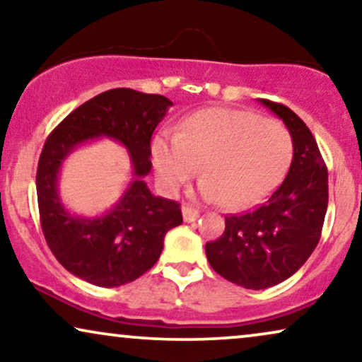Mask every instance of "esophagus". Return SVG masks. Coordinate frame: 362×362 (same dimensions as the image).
Segmentation results:
<instances>
[{
    "instance_id": "1",
    "label": "esophagus",
    "mask_w": 362,
    "mask_h": 362,
    "mask_svg": "<svg viewBox=\"0 0 362 362\" xmlns=\"http://www.w3.org/2000/svg\"><path fill=\"white\" fill-rule=\"evenodd\" d=\"M197 217H199V212L194 207L182 206V219H185V222H194Z\"/></svg>"
}]
</instances>
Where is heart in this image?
Masks as SVG:
<instances>
[{
	"mask_svg": "<svg viewBox=\"0 0 362 362\" xmlns=\"http://www.w3.org/2000/svg\"><path fill=\"white\" fill-rule=\"evenodd\" d=\"M291 136L281 123L252 112L207 108L177 133H160L151 145L156 180L176 192L201 163L199 189L229 207H249L275 189L291 161Z\"/></svg>",
	"mask_w": 362,
	"mask_h": 362,
	"instance_id": "1",
	"label": "heart"
}]
</instances>
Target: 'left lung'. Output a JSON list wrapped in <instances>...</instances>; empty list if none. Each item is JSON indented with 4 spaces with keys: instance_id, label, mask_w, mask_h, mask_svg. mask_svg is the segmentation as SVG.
Returning a JSON list of instances; mask_svg holds the SVG:
<instances>
[{
    "instance_id": "8db88e82",
    "label": "left lung",
    "mask_w": 362,
    "mask_h": 362,
    "mask_svg": "<svg viewBox=\"0 0 362 362\" xmlns=\"http://www.w3.org/2000/svg\"><path fill=\"white\" fill-rule=\"evenodd\" d=\"M288 128L293 160L288 175L264 204L226 217V230L207 242L212 269L250 290L279 285L318 245L328 207V170L310 128L288 107L260 98Z\"/></svg>"
}]
</instances>
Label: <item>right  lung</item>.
<instances>
[{"label":"right lung","instance_id":"add662e5","mask_svg":"<svg viewBox=\"0 0 362 362\" xmlns=\"http://www.w3.org/2000/svg\"><path fill=\"white\" fill-rule=\"evenodd\" d=\"M171 105L156 93L112 88L77 107L47 136L36 173L39 217L49 249L72 275L105 288L136 280L160 259L166 232L182 222L180 204L153 196L143 181L151 170V135ZM100 136L127 148L136 180L112 211L88 220L62 206L57 175L78 144Z\"/></svg>","mask_w":362,"mask_h":362}]
</instances>
